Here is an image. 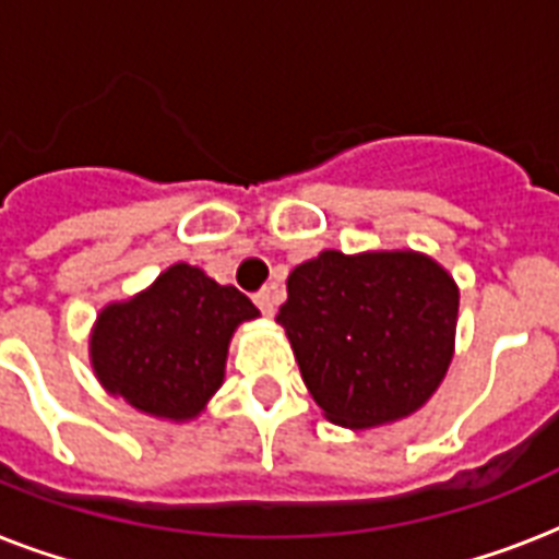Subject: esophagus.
<instances>
[{
    "instance_id": "esophagus-1",
    "label": "esophagus",
    "mask_w": 559,
    "mask_h": 559,
    "mask_svg": "<svg viewBox=\"0 0 559 559\" xmlns=\"http://www.w3.org/2000/svg\"><path fill=\"white\" fill-rule=\"evenodd\" d=\"M254 305L261 307L263 316H275V307H278V296H275V289L272 287L261 289V293L254 296Z\"/></svg>"
}]
</instances>
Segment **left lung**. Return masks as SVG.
<instances>
[{"label": "left lung", "instance_id": "obj_1", "mask_svg": "<svg viewBox=\"0 0 559 559\" xmlns=\"http://www.w3.org/2000/svg\"><path fill=\"white\" fill-rule=\"evenodd\" d=\"M275 322L331 424H391L424 406L455 350L459 287L420 252L328 249L289 272Z\"/></svg>", "mask_w": 559, "mask_h": 559}]
</instances>
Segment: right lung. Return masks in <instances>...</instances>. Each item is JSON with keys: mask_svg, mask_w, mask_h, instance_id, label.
I'll return each mask as SVG.
<instances>
[{"mask_svg": "<svg viewBox=\"0 0 559 559\" xmlns=\"http://www.w3.org/2000/svg\"><path fill=\"white\" fill-rule=\"evenodd\" d=\"M258 307L191 263H174L151 287L98 313L90 336L92 371L112 397L144 415L191 420L223 385L237 324Z\"/></svg>", "mask_w": 559, "mask_h": 559, "instance_id": "right-lung-1", "label": "right lung"}]
</instances>
